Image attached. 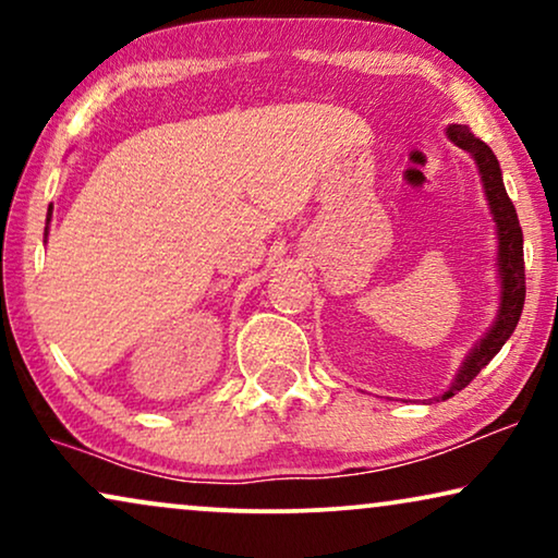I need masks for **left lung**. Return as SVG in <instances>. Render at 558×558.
Masks as SVG:
<instances>
[{"instance_id": "left-lung-1", "label": "left lung", "mask_w": 558, "mask_h": 558, "mask_svg": "<svg viewBox=\"0 0 558 558\" xmlns=\"http://www.w3.org/2000/svg\"><path fill=\"white\" fill-rule=\"evenodd\" d=\"M447 140L457 144V147L468 151L475 159L480 182H483L485 201L490 205L495 233H498V281H500V304L498 315H495L493 325L487 327V332L475 342V348L464 355L460 371L454 373L452 384L437 401L452 399L457 391H462L464 386H470V380L500 353V348L506 345V340L513 335L518 319H521L523 302H525V269H523V231L518 223V213L510 203L502 185V172L498 165V157L493 155V149L485 142H480L468 126L462 124H449L445 129Z\"/></svg>"}]
</instances>
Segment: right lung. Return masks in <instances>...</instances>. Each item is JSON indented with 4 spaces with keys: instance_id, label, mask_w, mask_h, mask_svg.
I'll list each match as a JSON object with an SVG mask.
<instances>
[{
    "instance_id": "obj_1",
    "label": "right lung",
    "mask_w": 558,
    "mask_h": 558,
    "mask_svg": "<svg viewBox=\"0 0 558 558\" xmlns=\"http://www.w3.org/2000/svg\"><path fill=\"white\" fill-rule=\"evenodd\" d=\"M50 216L52 213H48V223H50ZM45 239H48V226H45Z\"/></svg>"
}]
</instances>
